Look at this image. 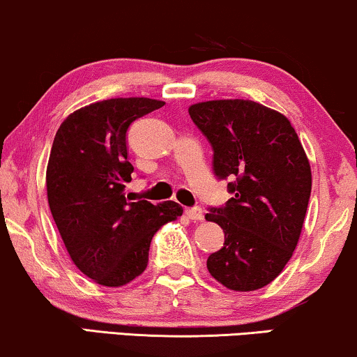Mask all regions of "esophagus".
<instances>
[{
	"instance_id": "esophagus-1",
	"label": "esophagus",
	"mask_w": 357,
	"mask_h": 357,
	"mask_svg": "<svg viewBox=\"0 0 357 357\" xmlns=\"http://www.w3.org/2000/svg\"><path fill=\"white\" fill-rule=\"evenodd\" d=\"M185 214H187V216H188L190 219H192V221H202V219L204 218L203 209L198 208V206L187 208V209H185Z\"/></svg>"
}]
</instances>
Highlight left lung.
<instances>
[{"label": "left lung", "instance_id": "8db88e82", "mask_svg": "<svg viewBox=\"0 0 357 357\" xmlns=\"http://www.w3.org/2000/svg\"><path fill=\"white\" fill-rule=\"evenodd\" d=\"M188 114L211 144L214 175L232 180L234 197L204 216L224 231L208 271L227 289H260L280 275L299 241L312 190L309 159L291 121L258 102L209 100Z\"/></svg>", "mask_w": 357, "mask_h": 357}]
</instances>
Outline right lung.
Segmentation results:
<instances>
[{
    "mask_svg": "<svg viewBox=\"0 0 357 357\" xmlns=\"http://www.w3.org/2000/svg\"><path fill=\"white\" fill-rule=\"evenodd\" d=\"M146 97L109 99L73 112L58 128L47 167L52 216L75 265L102 286L128 284L148 266L149 245L182 216L175 202L130 203V125L160 109Z\"/></svg>",
    "mask_w": 357,
    "mask_h": 357,
    "instance_id": "add662e5",
    "label": "right lung"
}]
</instances>
